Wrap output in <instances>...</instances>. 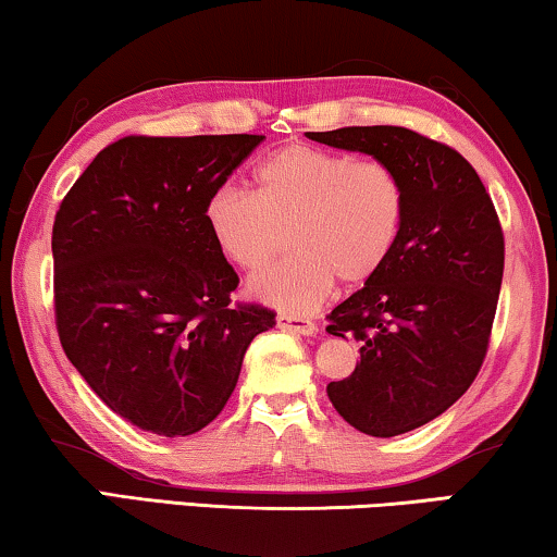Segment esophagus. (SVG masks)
Returning a JSON list of instances; mask_svg holds the SVG:
<instances>
[{"instance_id": "34e87169", "label": "esophagus", "mask_w": 557, "mask_h": 557, "mask_svg": "<svg viewBox=\"0 0 557 557\" xmlns=\"http://www.w3.org/2000/svg\"><path fill=\"white\" fill-rule=\"evenodd\" d=\"M277 327L285 332H295V335H312V332H318V325H314L312 320L300 318V314H287V312L277 314Z\"/></svg>"}]
</instances>
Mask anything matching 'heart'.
Segmentation results:
<instances>
[{"label":"heart","instance_id":"1","mask_svg":"<svg viewBox=\"0 0 557 557\" xmlns=\"http://www.w3.org/2000/svg\"><path fill=\"white\" fill-rule=\"evenodd\" d=\"M405 220L395 170L332 149L293 143L255 170V195L222 185L205 205L207 230L237 268L272 260L289 225L295 252L250 280L257 300L310 312L343 285L375 277L393 255Z\"/></svg>","mask_w":557,"mask_h":557}]
</instances>
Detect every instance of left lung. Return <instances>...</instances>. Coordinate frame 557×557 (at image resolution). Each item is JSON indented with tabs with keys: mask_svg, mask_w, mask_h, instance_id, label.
Instances as JSON below:
<instances>
[{
	"mask_svg": "<svg viewBox=\"0 0 557 557\" xmlns=\"http://www.w3.org/2000/svg\"><path fill=\"white\" fill-rule=\"evenodd\" d=\"M305 135L370 154L405 187L393 255L330 314L327 332L358 339L360 362L327 385V397L364 435L410 433L460 400L485 360L505 264L493 199L462 154L412 129Z\"/></svg>",
	"mask_w": 557,
	"mask_h": 557,
	"instance_id": "8db88e82",
	"label": "left lung"
}]
</instances>
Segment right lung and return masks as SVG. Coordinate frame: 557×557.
I'll return each instance as SVG.
<instances>
[{"label":"right lung","mask_w":557,"mask_h":557,"mask_svg":"<svg viewBox=\"0 0 557 557\" xmlns=\"http://www.w3.org/2000/svg\"><path fill=\"white\" fill-rule=\"evenodd\" d=\"M262 135L124 137L62 199L54 312L66 358L132 425L185 437L218 418L275 312L230 305L237 272L205 205Z\"/></svg>","instance_id":"right-lung-1"}]
</instances>
